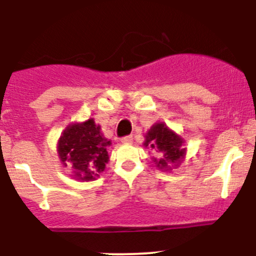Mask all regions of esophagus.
<instances>
[{
    "instance_id": "esophagus-1",
    "label": "esophagus",
    "mask_w": 256,
    "mask_h": 256,
    "mask_svg": "<svg viewBox=\"0 0 256 256\" xmlns=\"http://www.w3.org/2000/svg\"><path fill=\"white\" fill-rule=\"evenodd\" d=\"M132 142H133V136H126L122 138V143L124 144H130Z\"/></svg>"
}]
</instances>
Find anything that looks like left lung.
I'll list each match as a JSON object with an SVG mask.
<instances>
[{
    "label": "left lung",
    "instance_id": "1",
    "mask_svg": "<svg viewBox=\"0 0 256 256\" xmlns=\"http://www.w3.org/2000/svg\"><path fill=\"white\" fill-rule=\"evenodd\" d=\"M182 143H183L182 138L169 130L166 126H164L163 123H156L146 133L144 146L158 149L163 154V158L159 160L154 159L156 166L162 169L168 168L169 164L172 163L176 164L180 162L186 150L182 148Z\"/></svg>",
    "mask_w": 256,
    "mask_h": 256
}]
</instances>
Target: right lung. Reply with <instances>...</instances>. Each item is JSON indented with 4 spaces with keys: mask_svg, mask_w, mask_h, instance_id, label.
I'll return each instance as SVG.
<instances>
[{
    "mask_svg": "<svg viewBox=\"0 0 256 256\" xmlns=\"http://www.w3.org/2000/svg\"><path fill=\"white\" fill-rule=\"evenodd\" d=\"M110 140L103 136L100 127L93 120L72 124L63 132L58 143V153L63 166H72L73 176L82 180H92L108 163L107 146Z\"/></svg>",
    "mask_w": 256,
    "mask_h": 256,
    "instance_id": "add662e5",
    "label": "right lung"
}]
</instances>
